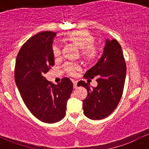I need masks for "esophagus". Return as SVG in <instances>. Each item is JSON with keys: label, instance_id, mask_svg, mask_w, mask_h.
Instances as JSON below:
<instances>
[{"label": "esophagus", "instance_id": "34e87169", "mask_svg": "<svg viewBox=\"0 0 149 149\" xmlns=\"http://www.w3.org/2000/svg\"><path fill=\"white\" fill-rule=\"evenodd\" d=\"M72 82H73V84H74V88H77V82L76 81H72Z\"/></svg>", "mask_w": 149, "mask_h": 149}]
</instances>
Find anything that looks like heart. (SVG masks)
Instances as JSON below:
<instances>
[{"mask_svg": "<svg viewBox=\"0 0 149 149\" xmlns=\"http://www.w3.org/2000/svg\"><path fill=\"white\" fill-rule=\"evenodd\" d=\"M65 39L81 49V56L86 61H93L98 56V48L93 45L95 38L88 31L76 30L68 33L65 36ZM52 54L55 58L59 57L61 54L60 48L57 45H54L52 47ZM77 68L78 66L72 63H67L64 65V69L70 75H74Z\"/></svg>", "mask_w": 149, "mask_h": 149, "instance_id": "b5f03b06", "label": "heart"}]
</instances>
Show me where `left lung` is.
<instances>
[{"instance_id":"obj_1","label":"left lung","mask_w":149,"mask_h":149,"mask_svg":"<svg viewBox=\"0 0 149 149\" xmlns=\"http://www.w3.org/2000/svg\"><path fill=\"white\" fill-rule=\"evenodd\" d=\"M125 76L126 63L122 47L116 39H107L101 57L84 74L85 78L98 77V86L91 89L84 81L77 84L87 90V96L83 101L85 116L100 120L112 113L122 98Z\"/></svg>"}]
</instances>
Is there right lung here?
Segmentation results:
<instances>
[{"instance_id":"right-lung-1","label":"right lung","mask_w":149,"mask_h":149,"mask_svg":"<svg viewBox=\"0 0 149 149\" xmlns=\"http://www.w3.org/2000/svg\"><path fill=\"white\" fill-rule=\"evenodd\" d=\"M56 33L43 31L30 37L17 55L15 81L22 100L30 113L45 123L64 118L67 101L73 90L68 77L57 85L46 80V74L54 65L52 44Z\"/></svg>"}]
</instances>
